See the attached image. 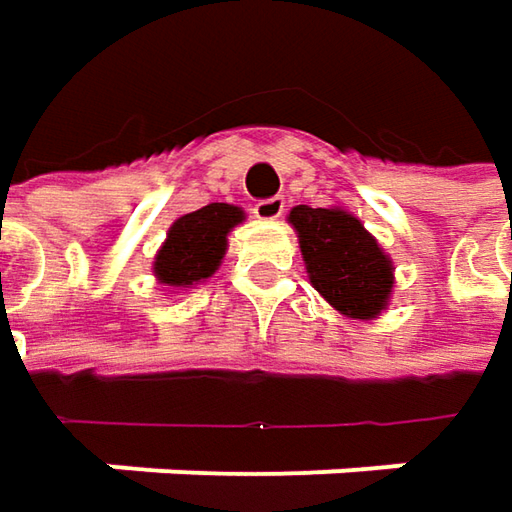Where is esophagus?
Segmentation results:
<instances>
[{"label":"esophagus","instance_id":"esophagus-1","mask_svg":"<svg viewBox=\"0 0 512 512\" xmlns=\"http://www.w3.org/2000/svg\"><path fill=\"white\" fill-rule=\"evenodd\" d=\"M282 213H285V198H282V195L265 198V201H259V204L253 207V216L259 218V221H276Z\"/></svg>","mask_w":512,"mask_h":512}]
</instances>
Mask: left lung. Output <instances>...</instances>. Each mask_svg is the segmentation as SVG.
I'll use <instances>...</instances> for the list:
<instances>
[{"label":"left lung","instance_id":"1","mask_svg":"<svg viewBox=\"0 0 512 512\" xmlns=\"http://www.w3.org/2000/svg\"><path fill=\"white\" fill-rule=\"evenodd\" d=\"M314 291L348 320H377L395 288L392 256L343 207L296 204L288 213Z\"/></svg>","mask_w":512,"mask_h":512}]
</instances>
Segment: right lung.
<instances>
[{
  "label": "right lung",
  "mask_w": 512,
  "mask_h": 512,
  "mask_svg": "<svg viewBox=\"0 0 512 512\" xmlns=\"http://www.w3.org/2000/svg\"><path fill=\"white\" fill-rule=\"evenodd\" d=\"M244 221V210L236 204H207L195 213L175 218L167 239L155 253L152 273L158 285L178 294L192 285L207 282L227 253V236Z\"/></svg>",
  "instance_id": "obj_1"
}]
</instances>
